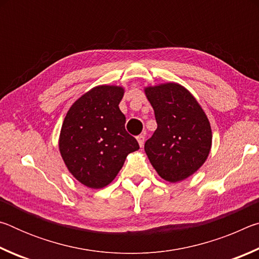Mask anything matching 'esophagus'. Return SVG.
<instances>
[{"label":"esophagus","mask_w":259,"mask_h":259,"mask_svg":"<svg viewBox=\"0 0 259 259\" xmlns=\"http://www.w3.org/2000/svg\"><path fill=\"white\" fill-rule=\"evenodd\" d=\"M137 142L139 144V146L143 147L144 146V143H145V136H144V135L137 136Z\"/></svg>","instance_id":"1"}]
</instances>
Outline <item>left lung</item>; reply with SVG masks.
Returning a JSON list of instances; mask_svg holds the SVG:
<instances>
[{
	"instance_id": "left-lung-1",
	"label": "left lung",
	"mask_w": 259,
	"mask_h": 259,
	"mask_svg": "<svg viewBox=\"0 0 259 259\" xmlns=\"http://www.w3.org/2000/svg\"><path fill=\"white\" fill-rule=\"evenodd\" d=\"M157 128L145 152L161 178L178 183L198 171L211 150L212 133L204 111L185 87L168 82L145 87Z\"/></svg>"
}]
</instances>
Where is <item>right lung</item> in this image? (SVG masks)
<instances>
[{"label":"right lung","mask_w":259,"mask_h":259,"mask_svg":"<svg viewBox=\"0 0 259 259\" xmlns=\"http://www.w3.org/2000/svg\"><path fill=\"white\" fill-rule=\"evenodd\" d=\"M123 95V87H95L74 102L61 125L58 145L64 163L89 188L111 184L128 154L139 150L124 128L125 116L119 107Z\"/></svg>","instance_id":"1"}]
</instances>
